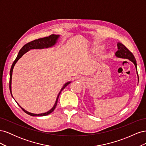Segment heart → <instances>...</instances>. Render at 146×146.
<instances>
[{"instance_id":"b5f03b06","label":"heart","mask_w":146,"mask_h":146,"mask_svg":"<svg viewBox=\"0 0 146 146\" xmlns=\"http://www.w3.org/2000/svg\"><path fill=\"white\" fill-rule=\"evenodd\" d=\"M104 46L97 45V46H95L94 47L92 48V51L94 53H96V54H97V53H99L102 50L104 49Z\"/></svg>"}]
</instances>
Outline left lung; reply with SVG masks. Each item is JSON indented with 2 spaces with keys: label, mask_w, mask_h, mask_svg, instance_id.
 I'll return each mask as SVG.
<instances>
[{
  "label": "left lung",
  "mask_w": 146,
  "mask_h": 146,
  "mask_svg": "<svg viewBox=\"0 0 146 146\" xmlns=\"http://www.w3.org/2000/svg\"><path fill=\"white\" fill-rule=\"evenodd\" d=\"M117 52L115 53V56L117 58H124V59H128L130 61H131L132 63H133L136 69V72H137V76H138V78L139 80L138 72H137V64H136V61L134 55L128 49V48L124 46L123 45L121 42H117Z\"/></svg>",
  "instance_id": "8db88e82"
}]
</instances>
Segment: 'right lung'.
<instances>
[{"label": "right lung", "instance_id": "right-lung-1", "mask_svg": "<svg viewBox=\"0 0 146 146\" xmlns=\"http://www.w3.org/2000/svg\"><path fill=\"white\" fill-rule=\"evenodd\" d=\"M60 35H50L49 36H47V37H45V38H39L38 39H35V40H33L32 41H31L30 42H28L27 44H26L25 45H24L23 47H22L21 49L19 50V53H18V55H17L16 58L15 59V60L14 61V62H13L12 66H11V68L10 69V93L11 96L13 97L12 95V92H11V80H12V74H13V68H14V66L16 64V63H17V61H18L23 55L24 54H25L26 52H27L28 51H29L31 49H42V48H49L51 47H53L54 46H55L56 44V43L58 41V39L60 38ZM71 83V82H68L67 83H66L64 85H63V86L62 87V88L61 89V91H60V92L58 94V96H57L56 101H55V103L54 105V107H53L49 111H48L46 113H40V114H35V113H30L27 111H26L25 110H24L23 108H22L21 106L18 104V103L17 102V105H18L19 107L22 108V110H23V111L26 113L27 114H29L30 116H46L48 115V114H50L54 110H55L56 106L57 105V102H58V99L59 98V96L61 93V92L64 89V88L68 86L69 83Z\"/></svg>", "mask_w": 146, "mask_h": 146}]
</instances>
